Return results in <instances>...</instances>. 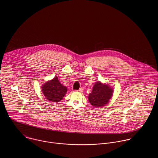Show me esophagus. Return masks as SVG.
Returning <instances> with one entry per match:
<instances>
[{
  "label": "esophagus",
  "instance_id": "34e87169",
  "mask_svg": "<svg viewBox=\"0 0 158 158\" xmlns=\"http://www.w3.org/2000/svg\"><path fill=\"white\" fill-rule=\"evenodd\" d=\"M78 92H82L83 91V88H80L79 90H77Z\"/></svg>",
  "mask_w": 158,
  "mask_h": 158
}]
</instances>
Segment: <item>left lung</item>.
<instances>
[{"label":"left lung","mask_w":158,"mask_h":158,"mask_svg":"<svg viewBox=\"0 0 158 158\" xmlns=\"http://www.w3.org/2000/svg\"><path fill=\"white\" fill-rule=\"evenodd\" d=\"M113 93L114 89L109 84L98 81L93 86L92 92L88 96V100L93 106L102 107L109 102Z\"/></svg>","instance_id":"8db88e82"}]
</instances>
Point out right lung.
<instances>
[{"label": "right lung", "instance_id": "add662e5", "mask_svg": "<svg viewBox=\"0 0 158 158\" xmlns=\"http://www.w3.org/2000/svg\"><path fill=\"white\" fill-rule=\"evenodd\" d=\"M41 90L45 98L53 102H58L64 97L67 88L59 82L57 76L47 81L41 86Z\"/></svg>", "mask_w": 158, "mask_h": 158}]
</instances>
